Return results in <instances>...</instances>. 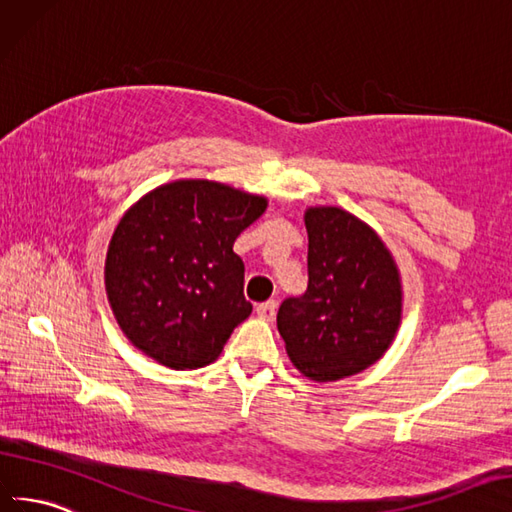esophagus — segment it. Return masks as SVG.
<instances>
[{
    "instance_id": "obj_1",
    "label": "esophagus",
    "mask_w": 512,
    "mask_h": 512,
    "mask_svg": "<svg viewBox=\"0 0 512 512\" xmlns=\"http://www.w3.org/2000/svg\"><path fill=\"white\" fill-rule=\"evenodd\" d=\"M257 315H259L261 319L272 321L274 315H276V302H274V300H266V302L257 304Z\"/></svg>"
}]
</instances>
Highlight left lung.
<instances>
[{"mask_svg":"<svg viewBox=\"0 0 512 512\" xmlns=\"http://www.w3.org/2000/svg\"><path fill=\"white\" fill-rule=\"evenodd\" d=\"M309 287L283 300L276 326L294 367L313 382H337L384 356L401 324L399 268L382 238L334 206L304 212Z\"/></svg>","mask_w":512,"mask_h":512,"instance_id":"left-lung-1","label":"left lung"}]
</instances>
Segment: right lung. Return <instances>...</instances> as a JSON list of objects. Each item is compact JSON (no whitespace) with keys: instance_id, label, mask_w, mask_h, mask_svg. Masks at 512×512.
<instances>
[{"instance_id":"1","label":"right lung","mask_w":512,"mask_h":512,"mask_svg":"<svg viewBox=\"0 0 512 512\" xmlns=\"http://www.w3.org/2000/svg\"><path fill=\"white\" fill-rule=\"evenodd\" d=\"M266 206V197L212 180H175L143 195L115 227L105 261L126 339L175 371L216 360L253 311L233 242Z\"/></svg>"}]
</instances>
